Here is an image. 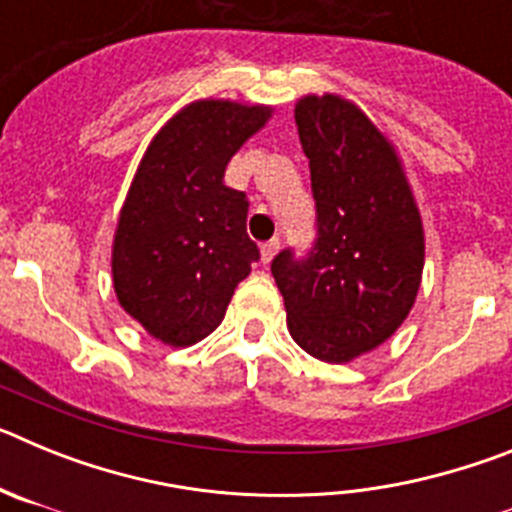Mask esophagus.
Instances as JSON below:
<instances>
[{"label":"esophagus","mask_w":512,"mask_h":512,"mask_svg":"<svg viewBox=\"0 0 512 512\" xmlns=\"http://www.w3.org/2000/svg\"><path fill=\"white\" fill-rule=\"evenodd\" d=\"M277 251H279V241L277 238H271V241H266L264 246H261V261H264V264H271V259L277 256Z\"/></svg>","instance_id":"obj_1"}]
</instances>
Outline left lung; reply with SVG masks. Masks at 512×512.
Here are the masks:
<instances>
[{
  "mask_svg": "<svg viewBox=\"0 0 512 512\" xmlns=\"http://www.w3.org/2000/svg\"><path fill=\"white\" fill-rule=\"evenodd\" d=\"M295 122L310 158L318 241L302 261L279 253L271 274L297 346L348 364L382 346L413 310L425 264L423 220L397 148L359 104L305 94Z\"/></svg>",
  "mask_w": 512,
  "mask_h": 512,
  "instance_id": "obj_1",
  "label": "left lung"
}]
</instances>
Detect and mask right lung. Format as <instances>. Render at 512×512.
Here are the masks:
<instances>
[{
  "label": "right lung",
  "instance_id": "add662e5",
  "mask_svg": "<svg viewBox=\"0 0 512 512\" xmlns=\"http://www.w3.org/2000/svg\"><path fill=\"white\" fill-rule=\"evenodd\" d=\"M271 112L269 104L194 99L140 158L112 238V284L122 310L166 346L210 336L259 259L246 233V194L223 176Z\"/></svg>",
  "mask_w": 512,
  "mask_h": 512
}]
</instances>
